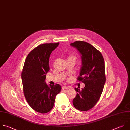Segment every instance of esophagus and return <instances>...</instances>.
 I'll return each instance as SVG.
<instances>
[{
	"mask_svg": "<svg viewBox=\"0 0 130 130\" xmlns=\"http://www.w3.org/2000/svg\"><path fill=\"white\" fill-rule=\"evenodd\" d=\"M69 87L67 86H63L62 87V90H66V89H68Z\"/></svg>",
	"mask_w": 130,
	"mask_h": 130,
	"instance_id": "obj_1",
	"label": "esophagus"
}]
</instances>
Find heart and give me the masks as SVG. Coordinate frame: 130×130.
I'll return each mask as SVG.
<instances>
[{"mask_svg": "<svg viewBox=\"0 0 130 130\" xmlns=\"http://www.w3.org/2000/svg\"><path fill=\"white\" fill-rule=\"evenodd\" d=\"M68 59H74V60H75L76 57H75V56H74V55H70V56H69L68 57Z\"/></svg>", "mask_w": 130, "mask_h": 130, "instance_id": "b5f03b06", "label": "heart"}]
</instances>
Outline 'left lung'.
I'll list each match as a JSON object with an SVG mask.
<instances>
[{"label": "left lung", "instance_id": "left-lung-1", "mask_svg": "<svg viewBox=\"0 0 130 130\" xmlns=\"http://www.w3.org/2000/svg\"><path fill=\"white\" fill-rule=\"evenodd\" d=\"M81 55L82 67L77 79L85 84L84 88H75L77 95L73 100L74 107L82 111L92 109L98 101L106 82L104 59L100 52L83 41L70 44Z\"/></svg>", "mask_w": 130, "mask_h": 130}]
</instances>
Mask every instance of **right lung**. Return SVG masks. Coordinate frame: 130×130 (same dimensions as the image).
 Instances as JSON below:
<instances>
[{"mask_svg": "<svg viewBox=\"0 0 130 130\" xmlns=\"http://www.w3.org/2000/svg\"><path fill=\"white\" fill-rule=\"evenodd\" d=\"M59 43H45L34 48L25 59L21 73L24 96L35 111L44 114L52 109L56 96L60 93L59 84L47 85L45 80L50 70V56Z\"/></svg>", "mask_w": 130, "mask_h": 130, "instance_id": "right-lung-1", "label": "right lung"}]
</instances>
